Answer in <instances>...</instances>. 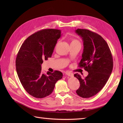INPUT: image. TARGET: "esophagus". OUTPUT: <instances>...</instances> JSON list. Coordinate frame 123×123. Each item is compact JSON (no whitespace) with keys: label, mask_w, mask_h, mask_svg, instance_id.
<instances>
[{"label":"esophagus","mask_w":123,"mask_h":123,"mask_svg":"<svg viewBox=\"0 0 123 123\" xmlns=\"http://www.w3.org/2000/svg\"><path fill=\"white\" fill-rule=\"evenodd\" d=\"M66 74L68 76H70V77H73V74L72 73H71V72H66Z\"/></svg>","instance_id":"obj_1"}]
</instances>
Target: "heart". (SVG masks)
<instances>
[{
	"mask_svg": "<svg viewBox=\"0 0 123 123\" xmlns=\"http://www.w3.org/2000/svg\"><path fill=\"white\" fill-rule=\"evenodd\" d=\"M76 43H80L79 41H78L76 39H71V44Z\"/></svg>",
	"mask_w": 123,
	"mask_h": 123,
	"instance_id": "b5f03b06",
	"label": "heart"
}]
</instances>
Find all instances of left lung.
<instances>
[{"mask_svg": "<svg viewBox=\"0 0 123 123\" xmlns=\"http://www.w3.org/2000/svg\"><path fill=\"white\" fill-rule=\"evenodd\" d=\"M76 33L82 38L83 52L79 66L88 72L85 78L79 74L74 76L79 80L80 87L76 92L83 98L95 95L106 84L113 69V58L106 41L97 33L87 29H77Z\"/></svg>", "mask_w": 123, "mask_h": 123, "instance_id": "left-lung-1", "label": "left lung"}]
</instances>
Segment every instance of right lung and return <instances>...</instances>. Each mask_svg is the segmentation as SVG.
I'll return each mask as SVG.
<instances>
[{"label":"right lung","instance_id":"add662e5","mask_svg":"<svg viewBox=\"0 0 123 123\" xmlns=\"http://www.w3.org/2000/svg\"><path fill=\"white\" fill-rule=\"evenodd\" d=\"M61 31L57 29H44L30 36L18 51L16 58V68L21 85L29 94L42 98L53 92L55 85L62 79L59 71L53 73L42 71L43 60L51 57Z\"/></svg>","mask_w":123,"mask_h":123}]
</instances>
